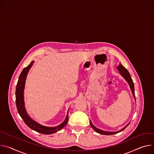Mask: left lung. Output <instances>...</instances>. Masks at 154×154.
<instances>
[{
	"instance_id": "obj_1",
	"label": "left lung",
	"mask_w": 154,
	"mask_h": 154,
	"mask_svg": "<svg viewBox=\"0 0 154 154\" xmlns=\"http://www.w3.org/2000/svg\"><path fill=\"white\" fill-rule=\"evenodd\" d=\"M117 68L118 69V70H119V72H120L121 75L125 78V79L128 82V84H129V86H130V88H131L132 94H133V96H134V99L136 100V98H135V95H134V83H133V80H132V79H131V76H130L129 72H128V70L126 69V68H125L121 63H120V64L119 65V66H117ZM90 122H91V127H92L96 132H97V133H100V134H105V135H111V134H114L118 133H119V132H121V131H123V130L128 125V124H128L127 126H125L124 128H123L122 129H121V130H119V131H118L109 132V131H103V130H100V129L96 128V127L92 124V122H91V121H90Z\"/></svg>"
}]
</instances>
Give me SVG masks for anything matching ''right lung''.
<instances>
[{
  "label": "right lung",
  "mask_w": 154,
  "mask_h": 154,
  "mask_svg": "<svg viewBox=\"0 0 154 154\" xmlns=\"http://www.w3.org/2000/svg\"><path fill=\"white\" fill-rule=\"evenodd\" d=\"M33 63H34L33 61L31 62V63L27 66L24 68L23 70L22 71V72L20 75L18 83H17V85H16V92H15L16 104L17 109H18L19 114L20 115L21 118L23 119L25 124L32 130L45 134H53L54 133L57 132V131L60 130L66 125V124L68 121V113L65 118V120L60 125L55 127H48L43 126L37 123L35 121H33L32 119L29 116L25 109L24 95H23L24 86H25V81H26V76L28 73V72L30 70V68H31Z\"/></svg>",
  "instance_id": "right-lung-1"
}]
</instances>
